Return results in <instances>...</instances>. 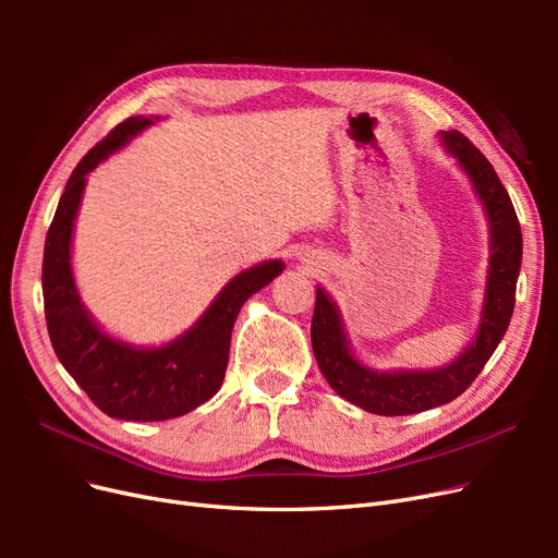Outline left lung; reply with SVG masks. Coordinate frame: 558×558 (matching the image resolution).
<instances>
[{
    "instance_id": "1",
    "label": "left lung",
    "mask_w": 558,
    "mask_h": 558,
    "mask_svg": "<svg viewBox=\"0 0 558 558\" xmlns=\"http://www.w3.org/2000/svg\"><path fill=\"white\" fill-rule=\"evenodd\" d=\"M440 142L459 162L480 197L488 223V269L475 337L451 363L433 369H375L353 353L340 310L316 286L312 349L316 363L337 396L381 416H404L440 408L475 381L500 344L514 310L521 269V228L512 199L496 170L461 132H440Z\"/></svg>"
}]
</instances>
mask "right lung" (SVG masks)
Here are the masks:
<instances>
[{
	"label": "right lung",
	"instance_id": "right-lung-1",
	"mask_svg": "<svg viewBox=\"0 0 558 558\" xmlns=\"http://www.w3.org/2000/svg\"><path fill=\"white\" fill-rule=\"evenodd\" d=\"M158 121L132 116L76 165L58 202L44 246L46 326L60 363L99 410L123 421H165L189 414L223 384L230 335L244 302L283 272V260H265L232 277L195 324L160 347L118 340L97 324L76 289L72 240L86 177L99 162Z\"/></svg>",
	"mask_w": 558,
	"mask_h": 558
}]
</instances>
